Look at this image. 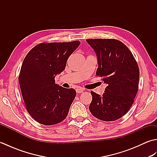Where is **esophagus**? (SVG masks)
Returning <instances> with one entry per match:
<instances>
[{
  "instance_id": "esophagus-1",
  "label": "esophagus",
  "mask_w": 157,
  "mask_h": 157,
  "mask_svg": "<svg viewBox=\"0 0 157 157\" xmlns=\"http://www.w3.org/2000/svg\"><path fill=\"white\" fill-rule=\"evenodd\" d=\"M84 91V89L82 88H78L76 89V92L78 93V94H79V93H82Z\"/></svg>"
}]
</instances>
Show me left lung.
Masks as SVG:
<instances>
[{
    "label": "left lung",
    "mask_w": 157,
    "mask_h": 157,
    "mask_svg": "<svg viewBox=\"0 0 157 157\" xmlns=\"http://www.w3.org/2000/svg\"><path fill=\"white\" fill-rule=\"evenodd\" d=\"M97 56L96 75L106 84L102 96L91 92L90 111L96 118L112 121L131 108L138 90L140 71L129 48L117 40L87 39Z\"/></svg>",
    "instance_id": "1"
}]
</instances>
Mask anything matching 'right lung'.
Instances as JSON below:
<instances>
[{
  "mask_svg": "<svg viewBox=\"0 0 157 157\" xmlns=\"http://www.w3.org/2000/svg\"><path fill=\"white\" fill-rule=\"evenodd\" d=\"M79 44V41L41 43L23 60L19 76L22 97L29 115L41 124H56L68 115L76 92L55 84V78Z\"/></svg>",
  "mask_w": 157,
  "mask_h": 157,
  "instance_id": "right-lung-1",
  "label": "right lung"
}]
</instances>
